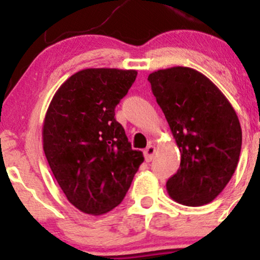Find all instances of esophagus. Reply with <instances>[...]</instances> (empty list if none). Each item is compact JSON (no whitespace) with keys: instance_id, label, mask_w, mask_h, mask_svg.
Wrapping results in <instances>:
<instances>
[{"instance_id":"34e87169","label":"esophagus","mask_w":260,"mask_h":260,"mask_svg":"<svg viewBox=\"0 0 260 260\" xmlns=\"http://www.w3.org/2000/svg\"><path fill=\"white\" fill-rule=\"evenodd\" d=\"M154 152H156V147L153 145H149L147 148L145 149V158L146 161H152V158H153V154Z\"/></svg>"}]
</instances>
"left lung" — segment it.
<instances>
[{
  "mask_svg": "<svg viewBox=\"0 0 260 260\" xmlns=\"http://www.w3.org/2000/svg\"><path fill=\"white\" fill-rule=\"evenodd\" d=\"M181 152L180 169L166 183L170 198L186 206L211 203L239 161L242 128L226 96L200 72L174 67L148 75Z\"/></svg>",
  "mask_w": 260,
  "mask_h": 260,
  "instance_id": "8db88e82",
  "label": "left lung"
}]
</instances>
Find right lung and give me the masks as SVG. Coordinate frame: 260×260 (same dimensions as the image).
<instances>
[{
	"mask_svg": "<svg viewBox=\"0 0 260 260\" xmlns=\"http://www.w3.org/2000/svg\"><path fill=\"white\" fill-rule=\"evenodd\" d=\"M136 77V70H80L50 102L44 152L69 203L85 214H106L119 205L145 159L114 118Z\"/></svg>",
	"mask_w": 260,
	"mask_h": 260,
	"instance_id": "right-lung-1",
	"label": "right lung"
}]
</instances>
